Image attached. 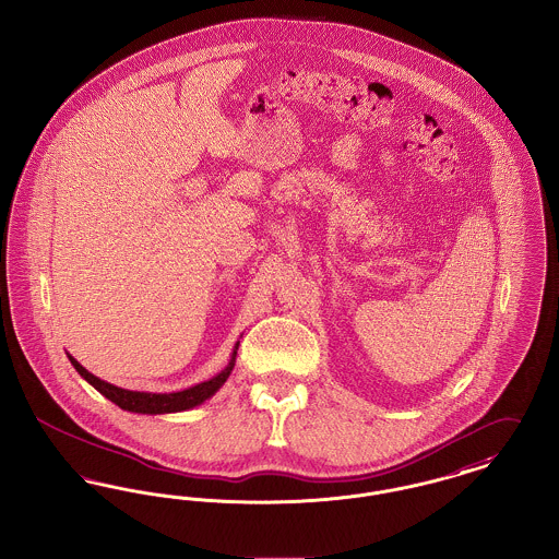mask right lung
<instances>
[{"mask_svg": "<svg viewBox=\"0 0 559 559\" xmlns=\"http://www.w3.org/2000/svg\"><path fill=\"white\" fill-rule=\"evenodd\" d=\"M237 349H239V342L235 344V349L230 354L228 365L217 372L212 379L201 381L192 388L180 390V392H167V394H155V392H133V390H126V388H117L108 381H103L100 377L92 374L87 369H83L80 362L71 356V365L75 367V371L80 372L81 377L94 388L98 390L105 399L115 402L119 408L130 411V413H140V415H165V413H182V411H190L199 404H203L205 400L212 399L213 394L226 383V379L230 377V372L235 369L237 362Z\"/></svg>", "mask_w": 559, "mask_h": 559, "instance_id": "right-lung-1", "label": "right lung"}]
</instances>
